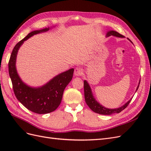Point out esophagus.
Here are the masks:
<instances>
[{
	"label": "esophagus",
	"instance_id": "esophagus-1",
	"mask_svg": "<svg viewBox=\"0 0 151 151\" xmlns=\"http://www.w3.org/2000/svg\"><path fill=\"white\" fill-rule=\"evenodd\" d=\"M83 70L81 69V68H79V67H77L75 68L74 70V75L76 76H81L83 75Z\"/></svg>",
	"mask_w": 151,
	"mask_h": 151
}]
</instances>
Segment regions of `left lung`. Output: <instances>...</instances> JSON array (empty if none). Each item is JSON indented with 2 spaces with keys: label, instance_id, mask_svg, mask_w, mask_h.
I'll return each instance as SVG.
<instances>
[{
  "label": "left lung",
  "instance_id": "8db88e82",
  "mask_svg": "<svg viewBox=\"0 0 151 151\" xmlns=\"http://www.w3.org/2000/svg\"><path fill=\"white\" fill-rule=\"evenodd\" d=\"M116 36V37H120V38L125 37V36H123L120 33H118V32L115 31H109L106 34V36ZM140 82V80L139 81L137 88L136 91H137L139 88ZM84 98H85V101L86 104H88V106L90 108L91 110L96 113L101 114V115H111V114H113V113H119L120 112L123 111L125 108H127V106L129 105V104L130 103V102L131 101V100L132 99L131 98L129 101L126 103L124 105H123L120 108H115V109H109L103 106L101 104H100L95 99V98L93 96L92 91H91L90 86L88 83V82H87L86 80L84 81Z\"/></svg>",
  "mask_w": 151,
  "mask_h": 151
}]
</instances>
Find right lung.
I'll list each match as a JSON object with an SVG mask.
<instances>
[{
    "instance_id": "add662e5",
    "label": "right lung",
    "mask_w": 151,
    "mask_h": 151,
    "mask_svg": "<svg viewBox=\"0 0 151 151\" xmlns=\"http://www.w3.org/2000/svg\"><path fill=\"white\" fill-rule=\"evenodd\" d=\"M49 28L33 31L18 42L14 48L9 61V74L12 84L14 93L18 101L29 110L38 114H46L55 110L60 105L66 86L72 79L74 68L57 75L46 84L40 88H32L22 81L18 75L16 61L20 47L34 35L49 30Z\"/></svg>"
}]
</instances>
